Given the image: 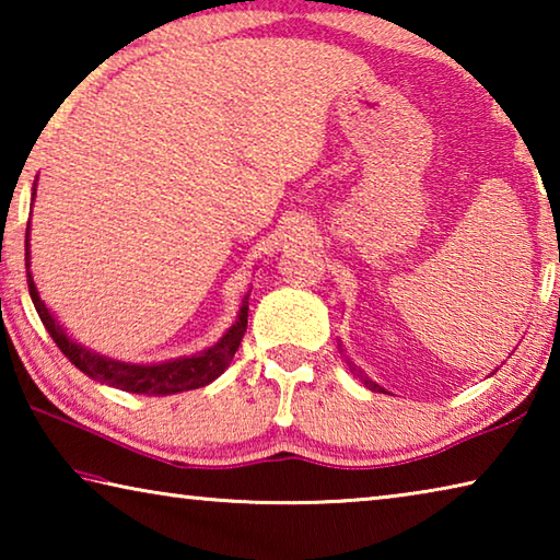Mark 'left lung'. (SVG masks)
I'll list each match as a JSON object with an SVG mask.
<instances>
[{"instance_id": "obj_1", "label": "left lung", "mask_w": 560, "mask_h": 560, "mask_svg": "<svg viewBox=\"0 0 560 560\" xmlns=\"http://www.w3.org/2000/svg\"><path fill=\"white\" fill-rule=\"evenodd\" d=\"M360 381H363L368 387H371V390H383V387L381 385H375L373 381H368V377H363V375H360Z\"/></svg>"}]
</instances>
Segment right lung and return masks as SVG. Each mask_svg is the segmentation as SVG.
Wrapping results in <instances>:
<instances>
[{
	"label": "right lung",
	"instance_id": "add662e5",
	"mask_svg": "<svg viewBox=\"0 0 560 560\" xmlns=\"http://www.w3.org/2000/svg\"><path fill=\"white\" fill-rule=\"evenodd\" d=\"M24 252H26L24 257L26 283H30V296L34 301L36 314H39L42 324L46 326V330H49L54 343L61 348V353L69 358L81 373H86L89 377H93V381H98L103 385L120 387V390L138 393V395H175L183 390H195V387L212 383L214 377H220L224 373V368L230 365V360L234 358L236 348H240L242 338L246 334V314H249V303H246V299L249 296H244L242 301L236 324L226 330L220 343L207 348L205 353L177 358V360H170V363H158V365H132V363H120V360L103 358L98 353H91V350L73 343V340L63 334V328L56 324V318L49 314V308H46L44 301L39 299V291H36L34 279L30 273V232H26Z\"/></svg>",
	"mask_w": 560,
	"mask_h": 560
}]
</instances>
